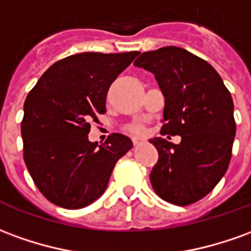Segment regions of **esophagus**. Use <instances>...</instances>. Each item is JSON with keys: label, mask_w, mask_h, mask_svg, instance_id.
<instances>
[{"label": "esophagus", "mask_w": 251, "mask_h": 251, "mask_svg": "<svg viewBox=\"0 0 251 251\" xmlns=\"http://www.w3.org/2000/svg\"><path fill=\"white\" fill-rule=\"evenodd\" d=\"M143 143H145V140H144V138L141 137L133 138V144H134V145H140V144H143Z\"/></svg>", "instance_id": "esophagus-1"}]
</instances>
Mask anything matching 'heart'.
<instances>
[{"instance_id":"1","label":"heart","mask_w":251,"mask_h":251,"mask_svg":"<svg viewBox=\"0 0 251 251\" xmlns=\"http://www.w3.org/2000/svg\"><path fill=\"white\" fill-rule=\"evenodd\" d=\"M130 130L133 131V133H137V134H141V133H144V131H145V126L137 124V125L131 126Z\"/></svg>"}]
</instances>
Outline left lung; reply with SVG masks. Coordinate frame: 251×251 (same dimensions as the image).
<instances>
[{"label": "left lung", "mask_w": 251, "mask_h": 251, "mask_svg": "<svg viewBox=\"0 0 251 251\" xmlns=\"http://www.w3.org/2000/svg\"><path fill=\"white\" fill-rule=\"evenodd\" d=\"M136 66L152 72L164 95L163 134L151 140L159 160L151 183L160 199L186 206L213 190L228 168L235 137L231 94L211 65L185 49L143 52Z\"/></svg>", "instance_id": "8db88e82"}]
</instances>
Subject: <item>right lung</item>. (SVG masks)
<instances>
[{
  "mask_svg": "<svg viewBox=\"0 0 251 251\" xmlns=\"http://www.w3.org/2000/svg\"><path fill=\"white\" fill-rule=\"evenodd\" d=\"M138 51L81 52L57 61L24 101L23 155L39 192L52 204L78 209L99 199L115 163L133 147L113 133L89 143L98 115L106 113L108 88Z\"/></svg>",
  "mask_w": 251,
  "mask_h": 251,
  "instance_id": "obj_1",
  "label": "right lung"
}]
</instances>
